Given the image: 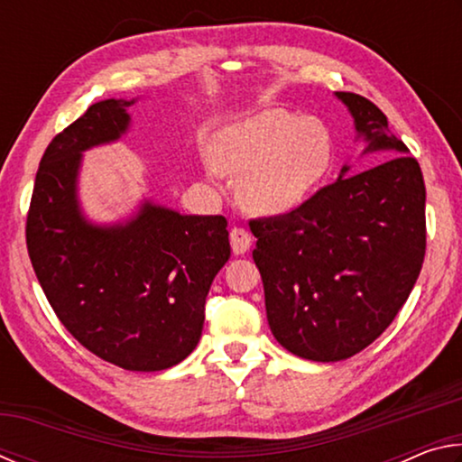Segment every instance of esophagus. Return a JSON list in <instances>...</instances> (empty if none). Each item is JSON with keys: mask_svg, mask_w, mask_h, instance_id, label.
Segmentation results:
<instances>
[{"mask_svg": "<svg viewBox=\"0 0 462 462\" xmlns=\"http://www.w3.org/2000/svg\"><path fill=\"white\" fill-rule=\"evenodd\" d=\"M230 245L234 254H245L250 248V234L245 228H232L230 230Z\"/></svg>", "mask_w": 462, "mask_h": 462, "instance_id": "34e87169", "label": "esophagus"}]
</instances>
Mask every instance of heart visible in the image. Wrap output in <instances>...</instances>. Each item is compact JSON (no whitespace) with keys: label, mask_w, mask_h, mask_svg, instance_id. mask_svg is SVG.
<instances>
[{"label":"heart","mask_w":462,"mask_h":462,"mask_svg":"<svg viewBox=\"0 0 462 462\" xmlns=\"http://www.w3.org/2000/svg\"><path fill=\"white\" fill-rule=\"evenodd\" d=\"M334 162V138L324 122L287 109H264L226 128L214 162L238 177L236 195L250 214L281 217L306 203Z\"/></svg>","instance_id":"1"}]
</instances>
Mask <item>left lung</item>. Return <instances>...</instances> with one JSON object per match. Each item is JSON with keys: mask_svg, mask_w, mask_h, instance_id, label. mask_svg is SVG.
<instances>
[{"mask_svg": "<svg viewBox=\"0 0 462 462\" xmlns=\"http://www.w3.org/2000/svg\"><path fill=\"white\" fill-rule=\"evenodd\" d=\"M365 154L379 165L340 169L293 214L250 222L271 332L316 363L361 353L393 322L426 253V187L418 161L363 96L336 91ZM379 161V159H377Z\"/></svg>", "mask_w": 462, "mask_h": 462, "instance_id": "left-lung-1", "label": "left lung"}]
</instances>
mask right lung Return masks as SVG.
<instances>
[{
    "label": "right lung",
    "mask_w": 462,
    "mask_h": 462,
    "mask_svg": "<svg viewBox=\"0 0 462 462\" xmlns=\"http://www.w3.org/2000/svg\"><path fill=\"white\" fill-rule=\"evenodd\" d=\"M140 97L93 104L44 151L26 242L46 300L62 326L104 361L162 371L193 353L212 281L230 259L224 216H187L144 198L126 220L83 212V152L132 126Z\"/></svg>",
    "instance_id": "obj_1"
}]
</instances>
